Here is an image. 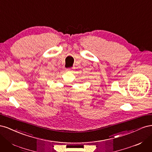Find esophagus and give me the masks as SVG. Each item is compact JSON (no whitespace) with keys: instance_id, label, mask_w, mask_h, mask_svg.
Instances as JSON below:
<instances>
[{"instance_id":"1","label":"esophagus","mask_w":152,"mask_h":152,"mask_svg":"<svg viewBox=\"0 0 152 152\" xmlns=\"http://www.w3.org/2000/svg\"><path fill=\"white\" fill-rule=\"evenodd\" d=\"M72 68H67L66 69V71H72Z\"/></svg>"}]
</instances>
